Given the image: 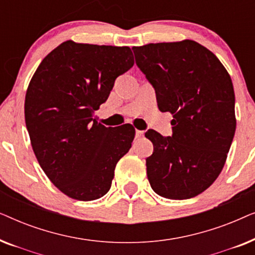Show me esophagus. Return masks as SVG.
Returning <instances> with one entry per match:
<instances>
[{
  "mask_svg": "<svg viewBox=\"0 0 255 255\" xmlns=\"http://www.w3.org/2000/svg\"><path fill=\"white\" fill-rule=\"evenodd\" d=\"M142 135H144V131L135 130V138H141Z\"/></svg>",
  "mask_w": 255,
  "mask_h": 255,
  "instance_id": "esophagus-1",
  "label": "esophagus"
}]
</instances>
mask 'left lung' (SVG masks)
<instances>
[{
	"mask_svg": "<svg viewBox=\"0 0 255 255\" xmlns=\"http://www.w3.org/2000/svg\"><path fill=\"white\" fill-rule=\"evenodd\" d=\"M135 64L154 87L159 110L173 115L172 137L148 130L146 159L152 189L187 200L221 174L236 132L235 90L219 59L194 40L132 47Z\"/></svg>",
	"mask_w": 255,
	"mask_h": 255,
	"instance_id": "left-lung-1",
	"label": "left lung"
}]
</instances>
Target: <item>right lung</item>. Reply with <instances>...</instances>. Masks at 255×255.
I'll list each match as a JSON object with an SVG mask.
<instances>
[{"instance_id":"add662e5","label":"right lung","mask_w":255,"mask_h":255,"mask_svg":"<svg viewBox=\"0 0 255 255\" xmlns=\"http://www.w3.org/2000/svg\"><path fill=\"white\" fill-rule=\"evenodd\" d=\"M133 64L128 46L67 40L43 59L31 79L24 104L31 145L48 179L68 197L104 196L117 162L131 148L134 128H106L94 111Z\"/></svg>"}]
</instances>
